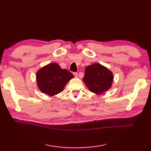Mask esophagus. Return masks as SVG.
I'll return each instance as SVG.
<instances>
[{
	"label": "esophagus",
	"instance_id": "obj_1",
	"mask_svg": "<svg viewBox=\"0 0 151 151\" xmlns=\"http://www.w3.org/2000/svg\"><path fill=\"white\" fill-rule=\"evenodd\" d=\"M74 76H75L76 77H78V74H77V73H76V72H74Z\"/></svg>",
	"mask_w": 151,
	"mask_h": 151
}]
</instances>
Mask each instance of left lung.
<instances>
[{"label": "left lung", "mask_w": 151, "mask_h": 151, "mask_svg": "<svg viewBox=\"0 0 151 151\" xmlns=\"http://www.w3.org/2000/svg\"><path fill=\"white\" fill-rule=\"evenodd\" d=\"M113 78V74L110 70L96 63L86 67L83 81L91 92L99 94L111 88Z\"/></svg>", "instance_id": "1"}]
</instances>
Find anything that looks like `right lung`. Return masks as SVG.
<instances>
[{
  "label": "right lung",
  "instance_id": "right-lung-1",
  "mask_svg": "<svg viewBox=\"0 0 151 151\" xmlns=\"http://www.w3.org/2000/svg\"><path fill=\"white\" fill-rule=\"evenodd\" d=\"M74 77L72 73L63 69L58 63H50L36 72V84L41 92L53 96L63 91L67 83Z\"/></svg>",
  "mask_w": 151,
  "mask_h": 151
}]
</instances>
